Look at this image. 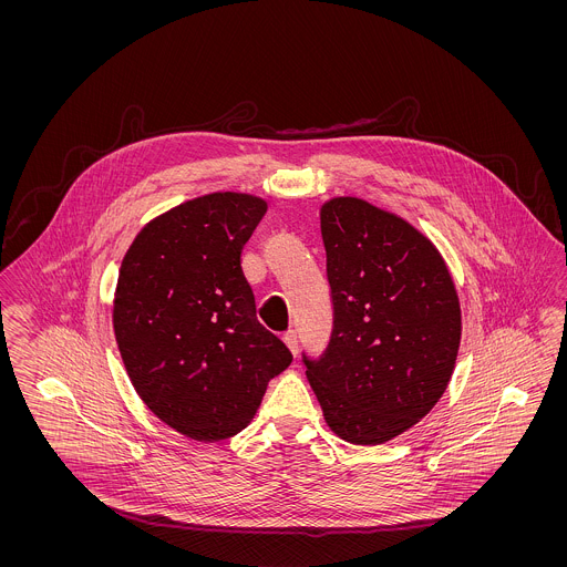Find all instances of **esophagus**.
<instances>
[{
  "label": "esophagus",
  "instance_id": "obj_1",
  "mask_svg": "<svg viewBox=\"0 0 567 567\" xmlns=\"http://www.w3.org/2000/svg\"><path fill=\"white\" fill-rule=\"evenodd\" d=\"M282 340H285V344L289 347V351L293 352V354H297V351H299V347H297L296 331H287V333L282 336Z\"/></svg>",
  "mask_w": 567,
  "mask_h": 567
}]
</instances>
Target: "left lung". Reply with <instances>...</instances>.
I'll return each instance as SVG.
<instances>
[{
    "label": "left lung",
    "mask_w": 567,
    "mask_h": 567,
    "mask_svg": "<svg viewBox=\"0 0 567 567\" xmlns=\"http://www.w3.org/2000/svg\"><path fill=\"white\" fill-rule=\"evenodd\" d=\"M331 336L301 352L331 432L382 444L410 430L446 391L461 310L440 252L404 218L357 197L321 208Z\"/></svg>",
    "instance_id": "8db88e82"
}]
</instances>
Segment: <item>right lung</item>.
Listing matches in <instances>:
<instances>
[{
    "label": "right lung",
    "instance_id": "1",
    "mask_svg": "<svg viewBox=\"0 0 567 567\" xmlns=\"http://www.w3.org/2000/svg\"><path fill=\"white\" fill-rule=\"evenodd\" d=\"M268 204L213 193L151 220L130 246L114 336L137 395L199 442L243 432L293 354L255 315L243 248Z\"/></svg>",
    "mask_w": 567,
    "mask_h": 567
}]
</instances>
